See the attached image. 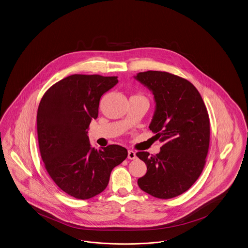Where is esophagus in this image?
I'll return each instance as SVG.
<instances>
[{
    "label": "esophagus",
    "mask_w": 248,
    "mask_h": 248,
    "mask_svg": "<svg viewBox=\"0 0 248 248\" xmlns=\"http://www.w3.org/2000/svg\"><path fill=\"white\" fill-rule=\"evenodd\" d=\"M127 158L129 159H135L137 158V155H136V152H134L133 150H128V155H127Z\"/></svg>",
    "instance_id": "34e87169"
}]
</instances>
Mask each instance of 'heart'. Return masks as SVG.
<instances>
[{
  "instance_id": "b5f03b06",
  "label": "heart",
  "mask_w": 248,
  "mask_h": 248,
  "mask_svg": "<svg viewBox=\"0 0 248 248\" xmlns=\"http://www.w3.org/2000/svg\"><path fill=\"white\" fill-rule=\"evenodd\" d=\"M135 96H140V95H135Z\"/></svg>"
}]
</instances>
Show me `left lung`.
Returning <instances> with one entry per match:
<instances>
[{"label":"left lung","mask_w":248,"mask_h":248,"mask_svg":"<svg viewBox=\"0 0 248 248\" xmlns=\"http://www.w3.org/2000/svg\"><path fill=\"white\" fill-rule=\"evenodd\" d=\"M136 78L154 94L156 110L149 129L163 144L156 155L137 153L147 165L138 184L152 197L175 198L195 184L205 167L210 139L208 109L196 87L181 77L147 71Z\"/></svg>","instance_id":"1"}]
</instances>
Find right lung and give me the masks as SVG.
Returning a JSON list of instances; mask_svg holds the SVG:
<instances>
[{"label":"right lung","instance_id":"right-lung-1","mask_svg":"<svg viewBox=\"0 0 248 248\" xmlns=\"http://www.w3.org/2000/svg\"><path fill=\"white\" fill-rule=\"evenodd\" d=\"M117 83V77L72 75L52 85L40 100V156L55 185L73 198L100 194L112 169L127 158V150L119 145L91 148L87 135L91 120L98 117L101 96Z\"/></svg>","mask_w":248,"mask_h":248}]
</instances>
